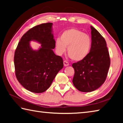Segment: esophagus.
<instances>
[{
	"mask_svg": "<svg viewBox=\"0 0 123 123\" xmlns=\"http://www.w3.org/2000/svg\"><path fill=\"white\" fill-rule=\"evenodd\" d=\"M63 64H64V66L65 67H67V66H68L69 65V62H68V61H66V60H64V61H63Z\"/></svg>",
	"mask_w": 123,
	"mask_h": 123,
	"instance_id": "esophagus-1",
	"label": "esophagus"
}]
</instances>
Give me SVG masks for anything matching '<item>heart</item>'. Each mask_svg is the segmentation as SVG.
Instances as JSON below:
<instances>
[{"label": "heart", "mask_w": 123, "mask_h": 123, "mask_svg": "<svg viewBox=\"0 0 123 123\" xmlns=\"http://www.w3.org/2000/svg\"><path fill=\"white\" fill-rule=\"evenodd\" d=\"M91 45V39L88 35L77 29H70L64 31L60 39H57L55 48L59 55L64 53L67 48L69 57L74 61H80L88 56Z\"/></svg>", "instance_id": "obj_1"}]
</instances>
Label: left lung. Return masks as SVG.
<instances>
[{"label":"left lung","mask_w":123,"mask_h":123,"mask_svg":"<svg viewBox=\"0 0 123 123\" xmlns=\"http://www.w3.org/2000/svg\"><path fill=\"white\" fill-rule=\"evenodd\" d=\"M92 45L88 56L72 64L75 73L74 86L79 91L89 92L103 85L106 79L110 66L109 53L104 37L91 26Z\"/></svg>","instance_id":"obj_1"}]
</instances>
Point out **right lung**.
<instances>
[{
    "mask_svg": "<svg viewBox=\"0 0 123 123\" xmlns=\"http://www.w3.org/2000/svg\"><path fill=\"white\" fill-rule=\"evenodd\" d=\"M52 23L38 25L22 37L14 52L15 74L25 88L34 93H43L49 88L56 75L63 67L62 58L54 54L55 41L52 34ZM41 43L34 51L30 41Z\"/></svg>",
    "mask_w": 123,
    "mask_h": 123,
    "instance_id": "obj_1",
    "label": "right lung"
}]
</instances>
